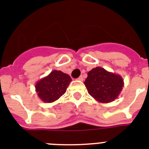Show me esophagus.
Listing matches in <instances>:
<instances>
[{
    "label": "esophagus",
    "mask_w": 149,
    "mask_h": 149,
    "mask_svg": "<svg viewBox=\"0 0 149 149\" xmlns=\"http://www.w3.org/2000/svg\"><path fill=\"white\" fill-rule=\"evenodd\" d=\"M77 79H78L79 81H83V77H82V76H81V77H79V78Z\"/></svg>",
    "instance_id": "1"
}]
</instances>
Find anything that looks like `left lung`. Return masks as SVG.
<instances>
[{"instance_id":"obj_1","label":"left lung","mask_w":149,"mask_h":149,"mask_svg":"<svg viewBox=\"0 0 149 149\" xmlns=\"http://www.w3.org/2000/svg\"><path fill=\"white\" fill-rule=\"evenodd\" d=\"M90 95L100 103H110L117 99L124 86L120 75L97 67L88 72L84 82Z\"/></svg>"}]
</instances>
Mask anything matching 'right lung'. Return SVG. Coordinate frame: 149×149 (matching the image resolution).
<instances>
[{
	"label": "right lung",
	"instance_id": "add662e5",
	"mask_svg": "<svg viewBox=\"0 0 149 149\" xmlns=\"http://www.w3.org/2000/svg\"><path fill=\"white\" fill-rule=\"evenodd\" d=\"M71 81L68 74L61 70H53L36 82L35 87L38 98L42 102L51 103L59 99L66 92Z\"/></svg>",
	"mask_w": 149,
	"mask_h": 149
}]
</instances>
